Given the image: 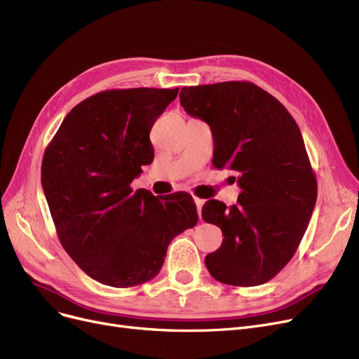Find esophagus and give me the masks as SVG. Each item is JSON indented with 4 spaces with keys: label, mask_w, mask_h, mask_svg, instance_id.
Returning <instances> with one entry per match:
<instances>
[{
    "label": "esophagus",
    "mask_w": 359,
    "mask_h": 359,
    "mask_svg": "<svg viewBox=\"0 0 359 359\" xmlns=\"http://www.w3.org/2000/svg\"><path fill=\"white\" fill-rule=\"evenodd\" d=\"M194 201H195V204H196L198 215H201V210H203V205H204V200H201V198H194Z\"/></svg>",
    "instance_id": "obj_1"
}]
</instances>
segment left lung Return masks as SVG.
Wrapping results in <instances>:
<instances>
[{
	"instance_id": "obj_1",
	"label": "left lung",
	"mask_w": 359,
	"mask_h": 359,
	"mask_svg": "<svg viewBox=\"0 0 359 359\" xmlns=\"http://www.w3.org/2000/svg\"><path fill=\"white\" fill-rule=\"evenodd\" d=\"M179 97L211 127L215 167L235 171L241 187L236 205L210 200L203 207V219L224 235L205 266L223 284L268 283L294 256L316 203L300 128L280 100L250 81L183 87Z\"/></svg>"
}]
</instances>
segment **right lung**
I'll return each instance as SVG.
<instances>
[{
	"label": "right lung",
	"instance_id": "right-lung-1",
	"mask_svg": "<svg viewBox=\"0 0 359 359\" xmlns=\"http://www.w3.org/2000/svg\"><path fill=\"white\" fill-rule=\"evenodd\" d=\"M179 88L104 90L65 116L41 182L59 241L93 280L127 288L161 271L172 238L198 223L194 198L158 200L130 183L151 164L152 126Z\"/></svg>",
	"mask_w": 359,
	"mask_h": 359
}]
</instances>
